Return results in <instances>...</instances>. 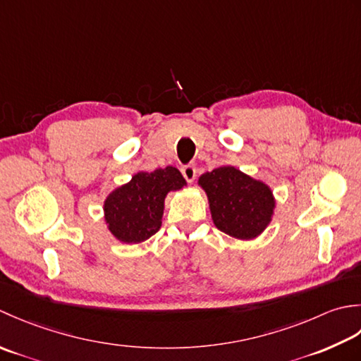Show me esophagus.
I'll return each instance as SVG.
<instances>
[{"label": "esophagus", "mask_w": 361, "mask_h": 361, "mask_svg": "<svg viewBox=\"0 0 361 361\" xmlns=\"http://www.w3.org/2000/svg\"><path fill=\"white\" fill-rule=\"evenodd\" d=\"M182 174H183V178H185V180H187L188 183H191V182L195 180V178H196V168H195L193 165L183 166V168H182Z\"/></svg>", "instance_id": "34e87169"}]
</instances>
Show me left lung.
Wrapping results in <instances>:
<instances>
[{"label":"left lung","instance_id":"8db88e82","mask_svg":"<svg viewBox=\"0 0 361 361\" xmlns=\"http://www.w3.org/2000/svg\"><path fill=\"white\" fill-rule=\"evenodd\" d=\"M209 200L213 224L237 240H254L274 216L276 197L267 182L232 165H223L197 179Z\"/></svg>","mask_w":361,"mask_h":361}]
</instances>
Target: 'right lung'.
Listing matches in <instances>:
<instances>
[{
  "instance_id": "1",
  "label": "right lung",
  "mask_w": 361,
  "mask_h": 361,
  "mask_svg": "<svg viewBox=\"0 0 361 361\" xmlns=\"http://www.w3.org/2000/svg\"><path fill=\"white\" fill-rule=\"evenodd\" d=\"M183 187L187 182L174 166L135 173L104 200L102 210L109 232L126 245H138L151 238L161 226L166 195Z\"/></svg>"
}]
</instances>
